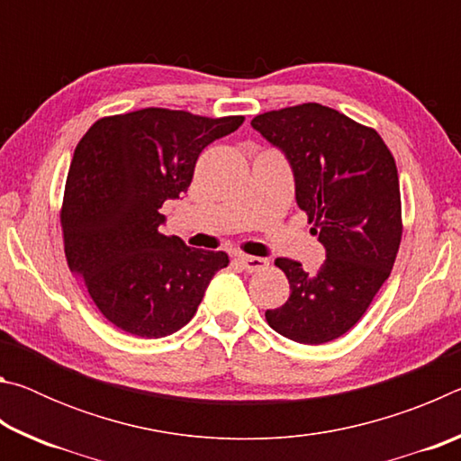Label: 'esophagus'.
I'll return each mask as SVG.
<instances>
[{"instance_id": "esophagus-1", "label": "esophagus", "mask_w": 461, "mask_h": 461, "mask_svg": "<svg viewBox=\"0 0 461 461\" xmlns=\"http://www.w3.org/2000/svg\"><path fill=\"white\" fill-rule=\"evenodd\" d=\"M238 260L241 262V267H244L248 272H258V270H264L268 267V260L260 258V256H244V254H241Z\"/></svg>"}]
</instances>
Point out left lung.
Instances as JSON below:
<instances>
[{
    "label": "left lung",
    "mask_w": 461,
    "mask_h": 461,
    "mask_svg": "<svg viewBox=\"0 0 461 461\" xmlns=\"http://www.w3.org/2000/svg\"><path fill=\"white\" fill-rule=\"evenodd\" d=\"M252 128L286 156L296 205L325 248L317 272L276 258L291 296L267 321L296 343L333 341L360 321L394 267L402 236L394 158L376 130L319 104L260 113Z\"/></svg>",
    "instance_id": "8db88e82"
}]
</instances>
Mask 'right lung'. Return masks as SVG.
<instances>
[{"mask_svg": "<svg viewBox=\"0 0 461 461\" xmlns=\"http://www.w3.org/2000/svg\"><path fill=\"white\" fill-rule=\"evenodd\" d=\"M244 118L146 107L93 123L68 168L60 225L68 268L122 331L158 339L197 313L230 258L165 236L162 203L193 181L203 148Z\"/></svg>", "mask_w": 461, "mask_h": 461, "instance_id": "obj_1", "label": "right lung"}]
</instances>
